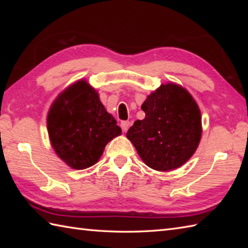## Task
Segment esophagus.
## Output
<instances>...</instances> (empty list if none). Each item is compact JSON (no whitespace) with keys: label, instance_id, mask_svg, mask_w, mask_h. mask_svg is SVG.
<instances>
[{"label":"esophagus","instance_id":"obj_1","mask_svg":"<svg viewBox=\"0 0 248 248\" xmlns=\"http://www.w3.org/2000/svg\"><path fill=\"white\" fill-rule=\"evenodd\" d=\"M130 121H123V123H121V129H123V131L124 132H127L128 131V129H129V127H130Z\"/></svg>","mask_w":248,"mask_h":248}]
</instances>
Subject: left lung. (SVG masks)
<instances>
[{
    "label": "left lung",
    "mask_w": 248,
    "mask_h": 248,
    "mask_svg": "<svg viewBox=\"0 0 248 248\" xmlns=\"http://www.w3.org/2000/svg\"><path fill=\"white\" fill-rule=\"evenodd\" d=\"M146 116L127 132L141 160L152 170L167 171L183 165L202 138V115L186 89L168 83L147 97Z\"/></svg>",
    "instance_id": "obj_1"
}]
</instances>
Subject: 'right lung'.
<instances>
[{
	"instance_id": "obj_1",
	"label": "right lung",
	"mask_w": 248,
	"mask_h": 248,
	"mask_svg": "<svg viewBox=\"0 0 248 248\" xmlns=\"http://www.w3.org/2000/svg\"><path fill=\"white\" fill-rule=\"evenodd\" d=\"M46 124L56 155L75 170L93 165L108 141L121 134L97 92L85 81L75 83L57 97Z\"/></svg>"
}]
</instances>
